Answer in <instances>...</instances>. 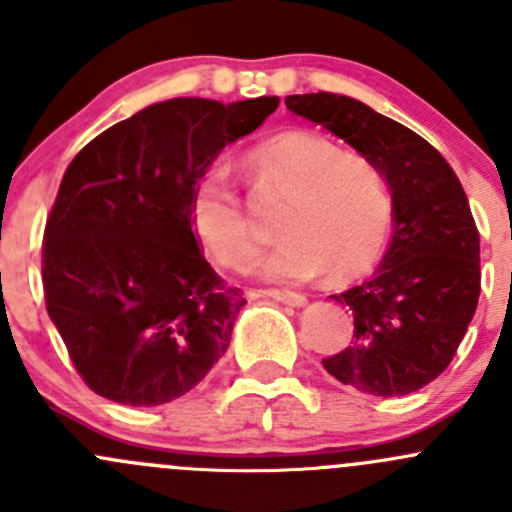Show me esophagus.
Masks as SVG:
<instances>
[{
  "mask_svg": "<svg viewBox=\"0 0 512 512\" xmlns=\"http://www.w3.org/2000/svg\"><path fill=\"white\" fill-rule=\"evenodd\" d=\"M260 297H270L275 302L282 304H292V307H302L307 304V297L299 292H289V289H260Z\"/></svg>",
  "mask_w": 512,
  "mask_h": 512,
  "instance_id": "obj_1",
  "label": "esophagus"
}]
</instances>
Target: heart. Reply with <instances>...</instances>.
Wrapping results in <instances>:
<instances>
[{"mask_svg": "<svg viewBox=\"0 0 512 512\" xmlns=\"http://www.w3.org/2000/svg\"><path fill=\"white\" fill-rule=\"evenodd\" d=\"M257 195L285 200L282 242L252 270L272 280L334 282L366 275L381 257L391 227V198L376 163L342 151L314 131H285L245 156ZM190 223L210 255L240 265L260 245L240 190L227 170L208 168L190 193Z\"/></svg>", "mask_w": 512, "mask_h": 512, "instance_id": "obj_1", "label": "heart"}]
</instances>
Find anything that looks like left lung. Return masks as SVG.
<instances>
[{"label": "left lung", "instance_id": "obj_1", "mask_svg": "<svg viewBox=\"0 0 512 512\" xmlns=\"http://www.w3.org/2000/svg\"><path fill=\"white\" fill-rule=\"evenodd\" d=\"M287 108L322 123L366 156L391 188L389 250L364 285L334 294L354 314V337L322 359L342 384L406 396L446 371L480 294V235L466 190L418 133L349 96H287Z\"/></svg>", "mask_w": 512, "mask_h": 512}]
</instances>
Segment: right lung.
<instances>
[{"label":"right lung","mask_w":512,"mask_h":512,"mask_svg":"<svg viewBox=\"0 0 512 512\" xmlns=\"http://www.w3.org/2000/svg\"><path fill=\"white\" fill-rule=\"evenodd\" d=\"M277 106V96L153 103L69 163L46 218L41 282L71 364L98 396L168 404L230 347L245 299L200 252L190 193Z\"/></svg>","instance_id":"obj_1"}]
</instances>
